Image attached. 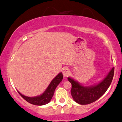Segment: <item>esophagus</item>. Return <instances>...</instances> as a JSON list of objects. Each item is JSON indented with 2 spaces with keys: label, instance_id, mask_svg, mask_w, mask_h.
<instances>
[{
  "label": "esophagus",
  "instance_id": "esophagus-1",
  "mask_svg": "<svg viewBox=\"0 0 122 122\" xmlns=\"http://www.w3.org/2000/svg\"><path fill=\"white\" fill-rule=\"evenodd\" d=\"M63 74L64 77L69 76V75L70 74V70L67 67H64L63 69Z\"/></svg>",
  "mask_w": 122,
  "mask_h": 122
}]
</instances>
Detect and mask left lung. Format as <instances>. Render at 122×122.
Here are the masks:
<instances>
[{
	"instance_id": "1",
	"label": "left lung",
	"mask_w": 122,
	"mask_h": 122,
	"mask_svg": "<svg viewBox=\"0 0 122 122\" xmlns=\"http://www.w3.org/2000/svg\"><path fill=\"white\" fill-rule=\"evenodd\" d=\"M115 67H113L108 74L102 82L95 86L83 87L78 82L70 77L67 80L71 83V94L75 102L81 105L91 104L100 98L111 85L113 77Z\"/></svg>"
}]
</instances>
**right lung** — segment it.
<instances>
[{
    "label": "right lung",
    "instance_id": "right-lung-1",
    "mask_svg": "<svg viewBox=\"0 0 122 122\" xmlns=\"http://www.w3.org/2000/svg\"><path fill=\"white\" fill-rule=\"evenodd\" d=\"M63 78V76L62 73H59L52 81L50 84V85L47 87V88L45 91V92L42 94L41 95H39V96L36 97H28L22 95L18 91V92L24 100L27 101L29 103H30V104L33 105H44L47 104L48 102H50L51 99L52 98V97H53L56 87L59 85L60 82L62 81Z\"/></svg>",
    "mask_w": 122,
    "mask_h": 122
}]
</instances>
